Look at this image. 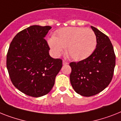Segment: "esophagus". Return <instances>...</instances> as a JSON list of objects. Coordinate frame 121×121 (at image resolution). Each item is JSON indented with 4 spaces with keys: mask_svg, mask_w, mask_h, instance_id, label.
Segmentation results:
<instances>
[{
    "mask_svg": "<svg viewBox=\"0 0 121 121\" xmlns=\"http://www.w3.org/2000/svg\"><path fill=\"white\" fill-rule=\"evenodd\" d=\"M62 64L64 65H65L69 64V63H68L67 62L65 61V60H63V61H62Z\"/></svg>",
    "mask_w": 121,
    "mask_h": 121,
    "instance_id": "esophagus-1",
    "label": "esophagus"
}]
</instances>
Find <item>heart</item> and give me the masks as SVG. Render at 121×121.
<instances>
[{
	"instance_id": "heart-1",
	"label": "heart",
	"mask_w": 121,
	"mask_h": 121,
	"mask_svg": "<svg viewBox=\"0 0 121 121\" xmlns=\"http://www.w3.org/2000/svg\"><path fill=\"white\" fill-rule=\"evenodd\" d=\"M55 56H59L64 48L75 60L87 58L94 52L97 39L94 31L89 28L79 27L64 28L57 31L56 36L48 41Z\"/></svg>"
}]
</instances>
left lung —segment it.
Listing matches in <instances>:
<instances>
[{
	"label": "left lung",
	"instance_id": "left-lung-1",
	"mask_svg": "<svg viewBox=\"0 0 121 121\" xmlns=\"http://www.w3.org/2000/svg\"><path fill=\"white\" fill-rule=\"evenodd\" d=\"M97 39L94 52L85 59L70 64V80L73 88L83 96L95 95L107 87L113 76L116 56L107 36L91 26Z\"/></svg>",
	"mask_w": 121,
	"mask_h": 121
}]
</instances>
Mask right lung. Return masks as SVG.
<instances>
[{
  "label": "right lung",
  "mask_w": 121,
  "mask_h": 121,
  "mask_svg": "<svg viewBox=\"0 0 121 121\" xmlns=\"http://www.w3.org/2000/svg\"><path fill=\"white\" fill-rule=\"evenodd\" d=\"M49 26H30L21 31L11 42L7 56V68L18 90L32 97L48 94L54 85L62 60L50 56L44 39Z\"/></svg>",
  "instance_id": "right-lung-1"
}]
</instances>
